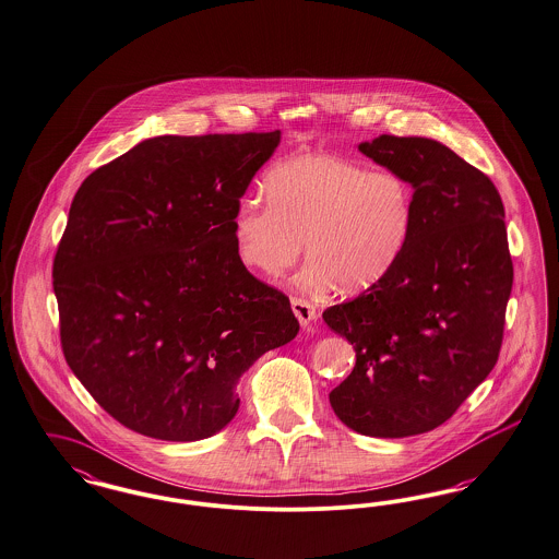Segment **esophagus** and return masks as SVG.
I'll return each instance as SVG.
<instances>
[{
	"label": "esophagus",
	"mask_w": 559,
	"mask_h": 559,
	"mask_svg": "<svg viewBox=\"0 0 559 559\" xmlns=\"http://www.w3.org/2000/svg\"><path fill=\"white\" fill-rule=\"evenodd\" d=\"M290 308H293V313L297 316V320H299V324L304 329H312L313 320L318 318V312H316V308H313L310 301L293 297L290 299Z\"/></svg>",
	"instance_id": "esophagus-1"
}]
</instances>
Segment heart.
Wrapping results in <instances>:
<instances>
[{"label": "heart", "instance_id": "b5f03b06", "mask_svg": "<svg viewBox=\"0 0 559 559\" xmlns=\"http://www.w3.org/2000/svg\"><path fill=\"white\" fill-rule=\"evenodd\" d=\"M269 201L237 205L233 239L239 262L278 278L299 260L295 276L312 295L377 287L395 269L416 218V189L402 173L345 157L306 154L272 166L264 179Z\"/></svg>", "mask_w": 559, "mask_h": 559}]
</instances>
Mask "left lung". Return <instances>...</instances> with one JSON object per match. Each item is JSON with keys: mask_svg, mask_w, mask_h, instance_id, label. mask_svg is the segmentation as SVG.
I'll return each mask as SVG.
<instances>
[{"mask_svg": "<svg viewBox=\"0 0 559 559\" xmlns=\"http://www.w3.org/2000/svg\"><path fill=\"white\" fill-rule=\"evenodd\" d=\"M358 150L414 185L416 218L395 269L322 313L356 349L329 400L359 435L402 439L443 425L489 377L514 266L503 201L478 168L426 136L380 134Z\"/></svg>", "mask_w": 559, "mask_h": 559, "instance_id": "obj_1", "label": "left lung"}]
</instances>
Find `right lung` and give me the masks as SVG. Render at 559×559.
Masks as SVG:
<instances>
[{
	"mask_svg": "<svg viewBox=\"0 0 559 559\" xmlns=\"http://www.w3.org/2000/svg\"><path fill=\"white\" fill-rule=\"evenodd\" d=\"M281 143L164 134L91 173L53 260L70 370L114 420L200 441L237 409L249 366L299 333L289 297L247 272L233 218Z\"/></svg>",
	"mask_w": 559,
	"mask_h": 559,
	"instance_id": "1",
	"label": "right lung"
}]
</instances>
